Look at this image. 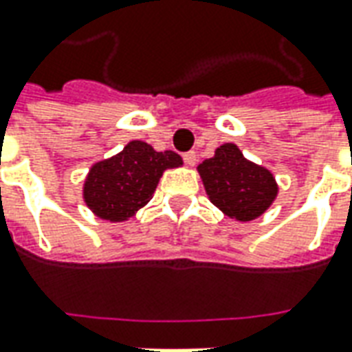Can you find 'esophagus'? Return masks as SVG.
<instances>
[{
    "mask_svg": "<svg viewBox=\"0 0 352 352\" xmlns=\"http://www.w3.org/2000/svg\"><path fill=\"white\" fill-rule=\"evenodd\" d=\"M183 160L188 164V166H194L196 164V152L194 151H188L183 154Z\"/></svg>",
    "mask_w": 352,
    "mask_h": 352,
    "instance_id": "obj_1",
    "label": "esophagus"
}]
</instances>
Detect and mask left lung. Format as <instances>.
Returning <instances> with one entry per match:
<instances>
[{
    "label": "left lung",
    "mask_w": 352,
    "mask_h": 352,
    "mask_svg": "<svg viewBox=\"0 0 352 352\" xmlns=\"http://www.w3.org/2000/svg\"><path fill=\"white\" fill-rule=\"evenodd\" d=\"M198 171L211 201L238 221L259 217L278 192L272 173L248 162L236 144L219 146L215 156L200 164Z\"/></svg>",
    "instance_id": "8db88e82"
}]
</instances>
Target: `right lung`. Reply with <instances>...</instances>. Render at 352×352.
I'll return each mask as SVG.
<instances>
[{
    "mask_svg": "<svg viewBox=\"0 0 352 352\" xmlns=\"http://www.w3.org/2000/svg\"><path fill=\"white\" fill-rule=\"evenodd\" d=\"M181 164L177 152H156L146 142L131 141L114 158L91 168L83 196L97 217L125 221L151 200L162 173Z\"/></svg>",
    "mask_w": 352,
    "mask_h": 352,
    "instance_id": "add662e5",
    "label": "right lung"
}]
</instances>
